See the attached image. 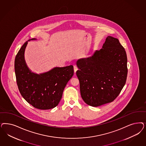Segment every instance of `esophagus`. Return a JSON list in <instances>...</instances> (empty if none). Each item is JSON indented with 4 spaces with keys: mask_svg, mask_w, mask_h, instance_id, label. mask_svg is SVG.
<instances>
[{
    "mask_svg": "<svg viewBox=\"0 0 146 146\" xmlns=\"http://www.w3.org/2000/svg\"><path fill=\"white\" fill-rule=\"evenodd\" d=\"M74 72H75V73H76V71L78 70V68H77V67L76 66H74Z\"/></svg>",
    "mask_w": 146,
    "mask_h": 146,
    "instance_id": "esophagus-1",
    "label": "esophagus"
}]
</instances>
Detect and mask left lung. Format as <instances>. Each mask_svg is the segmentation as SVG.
Returning <instances> with one entry per match:
<instances>
[{"label":"left lung","instance_id":"8db88e82","mask_svg":"<svg viewBox=\"0 0 146 146\" xmlns=\"http://www.w3.org/2000/svg\"><path fill=\"white\" fill-rule=\"evenodd\" d=\"M127 63L125 48L118 38L110 36L100 50L91 56L78 60L76 75L85 103L97 107L112 102L126 83Z\"/></svg>","mask_w":146,"mask_h":146}]
</instances>
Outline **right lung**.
<instances>
[{"label": "right lung", "mask_w": 146, "mask_h": 146, "mask_svg": "<svg viewBox=\"0 0 146 146\" xmlns=\"http://www.w3.org/2000/svg\"><path fill=\"white\" fill-rule=\"evenodd\" d=\"M27 44V41L21 47L14 61L19 91L24 99L35 108H54L61 100L64 88L74 75V67L71 65L56 67L40 75L33 73L29 70L24 59Z\"/></svg>", "instance_id": "right-lung-1"}]
</instances>
